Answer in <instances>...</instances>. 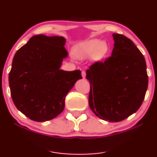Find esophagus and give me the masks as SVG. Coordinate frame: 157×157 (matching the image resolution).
Here are the masks:
<instances>
[{"label":"esophagus","instance_id":"34e87169","mask_svg":"<svg viewBox=\"0 0 157 157\" xmlns=\"http://www.w3.org/2000/svg\"><path fill=\"white\" fill-rule=\"evenodd\" d=\"M82 78L85 79V77H86V72L85 71H82Z\"/></svg>","mask_w":157,"mask_h":157}]
</instances>
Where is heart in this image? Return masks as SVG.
I'll use <instances>...</instances> for the list:
<instances>
[{"instance_id": "heart-1", "label": "heart", "mask_w": 157, "mask_h": 157, "mask_svg": "<svg viewBox=\"0 0 157 157\" xmlns=\"http://www.w3.org/2000/svg\"><path fill=\"white\" fill-rule=\"evenodd\" d=\"M109 50V45L106 42L94 39L78 47L75 52V55L79 59L87 58L94 56L98 58H101L107 53Z\"/></svg>"}]
</instances>
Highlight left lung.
I'll list each match as a JSON object with an SVG mask.
<instances>
[{
	"label": "left lung",
	"mask_w": 157,
	"mask_h": 157,
	"mask_svg": "<svg viewBox=\"0 0 157 157\" xmlns=\"http://www.w3.org/2000/svg\"><path fill=\"white\" fill-rule=\"evenodd\" d=\"M112 56L86 71L90 83L89 105L99 118L110 122L125 120L139 109L148 87L145 59L131 40L112 34Z\"/></svg>",
	"instance_id": "1"
}]
</instances>
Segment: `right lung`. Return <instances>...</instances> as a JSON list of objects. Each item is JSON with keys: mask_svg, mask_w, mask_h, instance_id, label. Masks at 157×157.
Here are the masks:
<instances>
[{"mask_svg": "<svg viewBox=\"0 0 157 157\" xmlns=\"http://www.w3.org/2000/svg\"><path fill=\"white\" fill-rule=\"evenodd\" d=\"M64 37L36 35L15 54L9 73L10 94L17 109L35 122L56 117L80 70H60L68 56Z\"/></svg>", "mask_w": 157, "mask_h": 157, "instance_id": "add662e5", "label": "right lung"}]
</instances>
